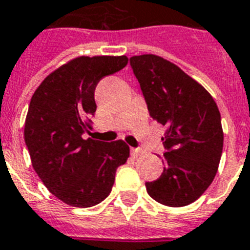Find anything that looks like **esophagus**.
Returning <instances> with one entry per match:
<instances>
[{
	"label": "esophagus",
	"mask_w": 250,
	"mask_h": 250,
	"mask_svg": "<svg viewBox=\"0 0 250 250\" xmlns=\"http://www.w3.org/2000/svg\"><path fill=\"white\" fill-rule=\"evenodd\" d=\"M145 150H142V148H131V155L133 156H139V155H142V154H145Z\"/></svg>",
	"instance_id": "obj_1"
}]
</instances>
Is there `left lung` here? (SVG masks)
I'll return each instance as SVG.
<instances>
[{
	"instance_id": "obj_1",
	"label": "left lung",
	"mask_w": 250,
	"mask_h": 250,
	"mask_svg": "<svg viewBox=\"0 0 250 250\" xmlns=\"http://www.w3.org/2000/svg\"><path fill=\"white\" fill-rule=\"evenodd\" d=\"M131 69L141 84L150 117L168 127L159 179L147 193L166 206L183 208L211 185L223 150V129L215 100L177 65L156 55L133 56Z\"/></svg>"
}]
</instances>
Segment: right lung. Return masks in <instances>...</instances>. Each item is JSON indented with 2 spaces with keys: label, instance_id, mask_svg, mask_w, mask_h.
I'll list each match as a JSON object with an SVG mask.
<instances>
[{
  "label": "right lung",
  "instance_id": "obj_1",
  "mask_svg": "<svg viewBox=\"0 0 250 250\" xmlns=\"http://www.w3.org/2000/svg\"><path fill=\"white\" fill-rule=\"evenodd\" d=\"M126 56H81L48 75L32 95L24 142L35 172L52 194L74 208H91L109 195L116 169L130 148L82 137L96 111L99 81L127 65Z\"/></svg>",
  "mask_w": 250,
  "mask_h": 250
}]
</instances>
